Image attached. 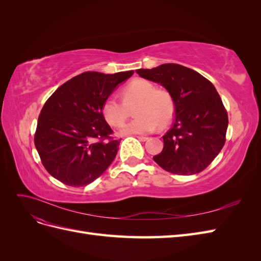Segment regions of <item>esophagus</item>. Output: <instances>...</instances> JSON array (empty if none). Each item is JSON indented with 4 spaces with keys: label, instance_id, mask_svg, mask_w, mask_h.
<instances>
[{
    "label": "esophagus",
    "instance_id": "obj_1",
    "mask_svg": "<svg viewBox=\"0 0 261 261\" xmlns=\"http://www.w3.org/2000/svg\"><path fill=\"white\" fill-rule=\"evenodd\" d=\"M137 138L140 140V141H147L149 139V137H146V136H137Z\"/></svg>",
    "mask_w": 261,
    "mask_h": 261
}]
</instances>
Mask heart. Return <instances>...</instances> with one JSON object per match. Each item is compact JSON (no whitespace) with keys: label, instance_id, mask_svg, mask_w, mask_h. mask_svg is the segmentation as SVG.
<instances>
[{"label":"heart","instance_id":"b5f03b06","mask_svg":"<svg viewBox=\"0 0 261 261\" xmlns=\"http://www.w3.org/2000/svg\"><path fill=\"white\" fill-rule=\"evenodd\" d=\"M122 101L108 98L102 113L106 121L120 127L129 116V109L134 106L136 118L122 126L121 135H141L154 130L158 126L164 128L172 122L175 112V103L172 94L167 89L155 88V86L143 78H135L121 90Z\"/></svg>","mask_w":261,"mask_h":261}]
</instances>
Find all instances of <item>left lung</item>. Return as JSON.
<instances>
[{
    "label": "left lung",
    "mask_w": 261,
    "mask_h": 261,
    "mask_svg": "<svg viewBox=\"0 0 261 261\" xmlns=\"http://www.w3.org/2000/svg\"><path fill=\"white\" fill-rule=\"evenodd\" d=\"M136 72L162 85L175 103L174 123L162 137L164 147L154 162L178 175L203 171L223 148L228 124L215 86L196 70L174 63Z\"/></svg>",
    "instance_id": "obj_1"
}]
</instances>
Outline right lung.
<instances>
[{
  "instance_id": "add662e5",
  "label": "right lung",
  "mask_w": 261,
  "mask_h": 261,
  "mask_svg": "<svg viewBox=\"0 0 261 261\" xmlns=\"http://www.w3.org/2000/svg\"><path fill=\"white\" fill-rule=\"evenodd\" d=\"M134 74L86 72L60 86L38 117L35 146L50 174L80 187L101 176L113 162L120 140L102 113L115 87Z\"/></svg>"
}]
</instances>
